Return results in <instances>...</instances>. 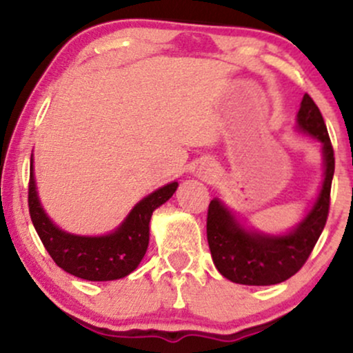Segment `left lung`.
<instances>
[{
	"instance_id": "left-lung-1",
	"label": "left lung",
	"mask_w": 353,
	"mask_h": 353,
	"mask_svg": "<svg viewBox=\"0 0 353 353\" xmlns=\"http://www.w3.org/2000/svg\"><path fill=\"white\" fill-rule=\"evenodd\" d=\"M299 128L323 144L325 179L314 209L292 232L281 237L247 232L217 199L208 209V242L217 270L229 281L244 285H274L290 279L307 262L330 209V188L335 171L334 148L322 112L303 94L297 114Z\"/></svg>"
}]
</instances>
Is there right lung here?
<instances>
[{
  "mask_svg": "<svg viewBox=\"0 0 353 353\" xmlns=\"http://www.w3.org/2000/svg\"><path fill=\"white\" fill-rule=\"evenodd\" d=\"M176 189L177 182H171L149 194L131 210L124 224L109 236H71L56 228L44 214L36 196L31 168L28 182V208L36 232L56 265L74 277L86 281H116L131 274L143 261L149 244V221L154 209L169 201Z\"/></svg>",
  "mask_w": 353,
  "mask_h": 353,
  "instance_id": "add662e5",
  "label": "right lung"
}]
</instances>
